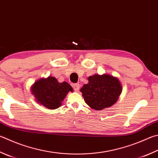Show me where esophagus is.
<instances>
[{"instance_id":"1","label":"esophagus","mask_w":158,"mask_h":158,"mask_svg":"<svg viewBox=\"0 0 158 158\" xmlns=\"http://www.w3.org/2000/svg\"><path fill=\"white\" fill-rule=\"evenodd\" d=\"M73 88H74V90H75V91L79 90V84H73Z\"/></svg>"}]
</instances>
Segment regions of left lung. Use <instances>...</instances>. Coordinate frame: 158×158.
<instances>
[{
  "mask_svg": "<svg viewBox=\"0 0 158 158\" xmlns=\"http://www.w3.org/2000/svg\"><path fill=\"white\" fill-rule=\"evenodd\" d=\"M80 91L86 104L94 110H102L115 104L122 93V86L117 77L110 74H94Z\"/></svg>",
  "mask_w": 158,
  "mask_h": 158,
  "instance_id": "8db88e82",
  "label": "left lung"
}]
</instances>
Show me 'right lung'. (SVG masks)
<instances>
[{
	"instance_id": "right-lung-1",
	"label": "right lung",
	"mask_w": 158,
	"mask_h": 158,
	"mask_svg": "<svg viewBox=\"0 0 158 158\" xmlns=\"http://www.w3.org/2000/svg\"><path fill=\"white\" fill-rule=\"evenodd\" d=\"M31 91L37 103L48 109H56L61 106L65 96L73 88L67 82L59 83L55 77L41 78L31 85Z\"/></svg>"
}]
</instances>
